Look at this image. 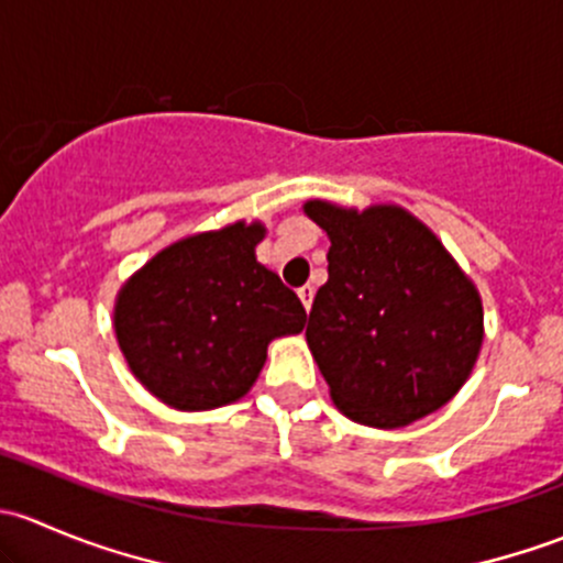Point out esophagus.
Segmentation results:
<instances>
[{
    "label": "esophagus",
    "mask_w": 563,
    "mask_h": 563,
    "mask_svg": "<svg viewBox=\"0 0 563 563\" xmlns=\"http://www.w3.org/2000/svg\"><path fill=\"white\" fill-rule=\"evenodd\" d=\"M297 297H299V302L305 305V310H308V313H310V305H313V288L302 286V288H299V291H297Z\"/></svg>",
    "instance_id": "esophagus-1"
}]
</instances>
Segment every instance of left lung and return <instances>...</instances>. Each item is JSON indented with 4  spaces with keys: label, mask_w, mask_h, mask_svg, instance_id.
Instances as JSON below:
<instances>
[{
    "label": "left lung",
    "mask_w": 563,
    "mask_h": 563,
    "mask_svg": "<svg viewBox=\"0 0 563 563\" xmlns=\"http://www.w3.org/2000/svg\"><path fill=\"white\" fill-rule=\"evenodd\" d=\"M302 209L329 236V280L305 338L338 411L378 430L439 411L468 382L485 340L474 280L397 203L310 198Z\"/></svg>",
    "instance_id": "1"
}]
</instances>
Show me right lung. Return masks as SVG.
Segmentation results:
<instances>
[{
  "instance_id": "1",
  "label": "right lung",
  "mask_w": 563,
  "mask_h": 563,
  "mask_svg": "<svg viewBox=\"0 0 563 563\" xmlns=\"http://www.w3.org/2000/svg\"><path fill=\"white\" fill-rule=\"evenodd\" d=\"M261 220L201 231L152 255L113 302V332L141 387L176 411L245 397L275 338L299 334L302 302L255 258Z\"/></svg>"
}]
</instances>
